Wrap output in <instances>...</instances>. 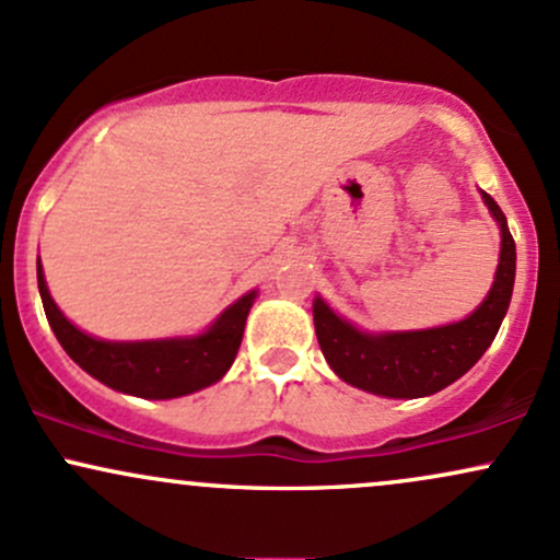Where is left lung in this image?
Instances as JSON below:
<instances>
[{
    "mask_svg": "<svg viewBox=\"0 0 560 560\" xmlns=\"http://www.w3.org/2000/svg\"><path fill=\"white\" fill-rule=\"evenodd\" d=\"M481 199L500 225V262L489 294L470 316L430 329L366 331L316 294L313 324L324 359L337 377L383 398H422L444 390L487 353L513 298L515 242L500 205L487 190H481Z\"/></svg>",
    "mask_w": 560,
    "mask_h": 560,
    "instance_id": "8db88e82",
    "label": "left lung"
}]
</instances>
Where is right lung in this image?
I'll list each match as a JSON object with an SVG mask.
<instances>
[{"mask_svg":"<svg viewBox=\"0 0 560 560\" xmlns=\"http://www.w3.org/2000/svg\"><path fill=\"white\" fill-rule=\"evenodd\" d=\"M36 281L47 322L66 353L108 388L153 401L188 396L223 380L242 346L244 324L257 298V290L242 294L199 335L164 340H101L71 324L55 305L39 260Z\"/></svg>","mask_w":560,"mask_h":560,"instance_id":"obj_1","label":"right lung"}]
</instances>
